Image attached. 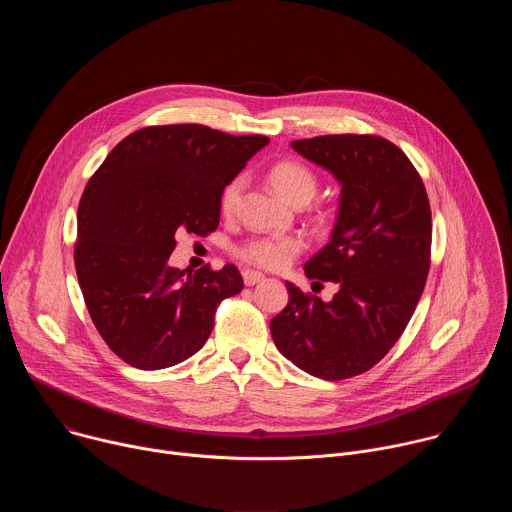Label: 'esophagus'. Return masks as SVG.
Listing matches in <instances>:
<instances>
[{
  "label": "esophagus",
  "mask_w": 512,
  "mask_h": 512,
  "mask_svg": "<svg viewBox=\"0 0 512 512\" xmlns=\"http://www.w3.org/2000/svg\"><path fill=\"white\" fill-rule=\"evenodd\" d=\"M263 279H265V275L259 273V271H253V269H245V271H243V281H245V285H255V283H259V281H263Z\"/></svg>",
  "instance_id": "34e87169"
}]
</instances>
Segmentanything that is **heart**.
<instances>
[{
  "instance_id": "obj_1",
  "label": "heart",
  "mask_w": 512,
  "mask_h": 512,
  "mask_svg": "<svg viewBox=\"0 0 512 512\" xmlns=\"http://www.w3.org/2000/svg\"><path fill=\"white\" fill-rule=\"evenodd\" d=\"M267 180L275 194L294 206H304L310 202L318 190L316 174L302 162L281 160L269 168ZM243 192V178L231 180L221 194V212L231 216L237 210L239 198ZM304 243L300 237H253L235 247V255L261 269H281L285 267L300 251Z\"/></svg>"
}]
</instances>
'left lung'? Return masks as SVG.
Returning <instances> with one entry per match:
<instances>
[{
  "label": "left lung",
  "instance_id": "1",
  "mask_svg": "<svg viewBox=\"0 0 512 512\" xmlns=\"http://www.w3.org/2000/svg\"><path fill=\"white\" fill-rule=\"evenodd\" d=\"M291 148L342 184L332 239L306 263L338 291L322 302L285 281L271 338L302 371L342 381L373 369L409 324L431 263V208L419 172L385 137L318 135Z\"/></svg>",
  "mask_w": 512,
  "mask_h": 512
}]
</instances>
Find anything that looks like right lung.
<instances>
[{
    "label": "right lung",
    "mask_w": 512,
    "mask_h": 512,
    "mask_svg": "<svg viewBox=\"0 0 512 512\" xmlns=\"http://www.w3.org/2000/svg\"><path fill=\"white\" fill-rule=\"evenodd\" d=\"M269 143L198 123L150 125L109 152L79 202L75 267L91 320L107 346L141 371L196 354L214 312L243 289L235 265L170 267L176 233L210 235L221 194Z\"/></svg>",
    "instance_id": "right-lung-1"
}]
</instances>
